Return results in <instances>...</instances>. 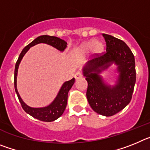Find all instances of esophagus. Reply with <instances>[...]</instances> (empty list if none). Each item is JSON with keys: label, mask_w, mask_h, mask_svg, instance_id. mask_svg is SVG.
<instances>
[{"label": "esophagus", "mask_w": 150, "mask_h": 150, "mask_svg": "<svg viewBox=\"0 0 150 150\" xmlns=\"http://www.w3.org/2000/svg\"><path fill=\"white\" fill-rule=\"evenodd\" d=\"M74 77H75V79H80V78L83 77V74H82L81 72L78 71V72H76V74H75V75H74Z\"/></svg>", "instance_id": "1"}]
</instances>
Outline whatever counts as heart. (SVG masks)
<instances>
[{
  "label": "heart",
  "instance_id": "1",
  "mask_svg": "<svg viewBox=\"0 0 150 150\" xmlns=\"http://www.w3.org/2000/svg\"><path fill=\"white\" fill-rule=\"evenodd\" d=\"M89 48H91L93 53L97 54L101 52L103 48H104V46H103L101 42L98 40H95L93 42H87L79 48V50L77 51V54L78 55H82V54L85 53Z\"/></svg>",
  "mask_w": 150,
  "mask_h": 150
}]
</instances>
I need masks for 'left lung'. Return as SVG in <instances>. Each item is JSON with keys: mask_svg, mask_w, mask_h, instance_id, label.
<instances>
[{"mask_svg": "<svg viewBox=\"0 0 150 150\" xmlns=\"http://www.w3.org/2000/svg\"><path fill=\"white\" fill-rule=\"evenodd\" d=\"M106 52L96 56L84 66L83 75L88 82L86 97L95 112L111 116L123 110L130 103L136 82L134 56L124 41L103 34ZM112 63L117 65L119 76L113 87L104 83L100 73Z\"/></svg>", "mask_w": 150, "mask_h": 150, "instance_id": "8db88e82", "label": "left lung"}]
</instances>
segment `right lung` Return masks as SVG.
Listing matches in <instances>:
<instances>
[{
    "label": "right lung",
    "instance_id": "1",
    "mask_svg": "<svg viewBox=\"0 0 150 150\" xmlns=\"http://www.w3.org/2000/svg\"><path fill=\"white\" fill-rule=\"evenodd\" d=\"M38 43H46V44L53 46L55 49L62 52L64 51V49L67 47V43L65 41L57 38V37H53V36L42 35L34 40L31 43H29L28 46H26L22 50V52L18 56V60L16 63L15 71H14V87H15V91L16 92L18 100L20 102L22 107L27 113H28L30 116H33L37 120H40V121L52 122L54 120H57L58 118H59L63 114L64 111L66 108V106H67L68 91L69 90L71 89V87L73 86V85L74 84L75 79L73 78L71 80L64 83L55 100L47 107H40V108H34V107H30L26 104H25V102L21 98L20 95L18 94L16 88V76L17 73H18V65H19L21 60L22 59L25 54L28 51L29 49L31 46H35Z\"/></svg>",
    "mask_w": 150,
    "mask_h": 150
}]
</instances>
